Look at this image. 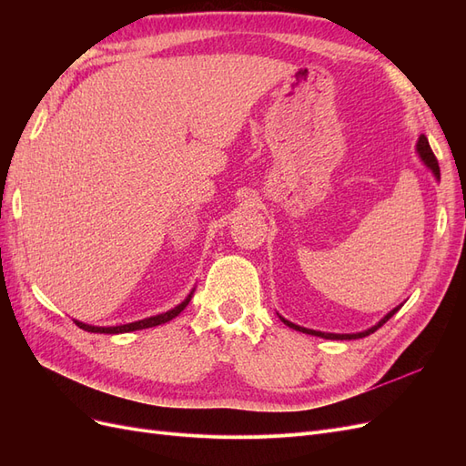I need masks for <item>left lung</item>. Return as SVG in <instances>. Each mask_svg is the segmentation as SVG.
Instances as JSON below:
<instances>
[{"label":"left lung","instance_id":"1","mask_svg":"<svg viewBox=\"0 0 466 466\" xmlns=\"http://www.w3.org/2000/svg\"><path fill=\"white\" fill-rule=\"evenodd\" d=\"M416 153H418V157H420V161L424 163L430 171H431V175L435 177V180H440V165H437V159H435V155H433V151H431V147H430V144H428V137L426 136H420L418 137V144H416ZM402 307V303L400 305H397L392 309V311H389L383 319H380L377 324H373L371 329H368V330H361V332H354V334H334V332H320V330H313V329H305V327H299V324H295V322H291V320H288V319H284L279 315V319H281V322L284 324H288L289 329H293V330H299V332H305V334H311V336H319V338H327V340H358V338H365V336H370V334H373L377 329H380L383 327V324L399 311V309Z\"/></svg>","mask_w":466,"mask_h":466}]
</instances>
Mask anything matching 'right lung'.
Wrapping results in <instances>:
<instances>
[{
	"label": "right lung",
	"mask_w": 466,
	"mask_h": 466,
	"mask_svg": "<svg viewBox=\"0 0 466 466\" xmlns=\"http://www.w3.org/2000/svg\"><path fill=\"white\" fill-rule=\"evenodd\" d=\"M194 295V289L187 295V299L178 303L177 307L168 309V311L165 313H159L155 317H147V319H142V320H136V322H128V324H120V327H93V324H86V322H79L76 320V324L79 329L87 330V332H96V334H124V332H134V330H144V329H151V327H157V324H163V322H168L173 320L177 315H180L182 311H185V307L190 303Z\"/></svg>",
	"instance_id": "obj_1"
}]
</instances>
